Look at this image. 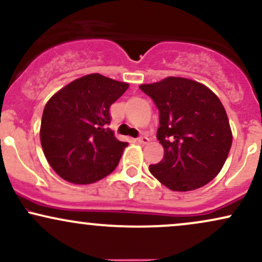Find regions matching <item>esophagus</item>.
<instances>
[{"instance_id":"1","label":"esophagus","mask_w":262,"mask_h":262,"mask_svg":"<svg viewBox=\"0 0 262 262\" xmlns=\"http://www.w3.org/2000/svg\"><path fill=\"white\" fill-rule=\"evenodd\" d=\"M137 140H138V143L143 144V145H145V144L149 143V138L145 137V135H140Z\"/></svg>"}]
</instances>
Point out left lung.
Returning <instances> with one entry per match:
<instances>
[{"label":"left lung","mask_w":262,"mask_h":262,"mask_svg":"<svg viewBox=\"0 0 262 262\" xmlns=\"http://www.w3.org/2000/svg\"><path fill=\"white\" fill-rule=\"evenodd\" d=\"M159 110L158 137L164 159L150 172L172 191H192L212 181L231 146L227 112L208 87L183 77L141 85Z\"/></svg>","instance_id":"obj_1"}]
</instances>
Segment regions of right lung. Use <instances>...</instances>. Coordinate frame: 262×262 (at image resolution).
I'll return each instance as SVG.
<instances>
[{
  "label": "right lung",
  "instance_id": "obj_1",
  "mask_svg": "<svg viewBox=\"0 0 262 262\" xmlns=\"http://www.w3.org/2000/svg\"><path fill=\"white\" fill-rule=\"evenodd\" d=\"M128 83L91 74L73 81L45 104L40 124L44 155L71 183L87 185L110 175L128 145L108 128L110 107Z\"/></svg>",
  "mask_w": 262,
  "mask_h": 262
}]
</instances>
